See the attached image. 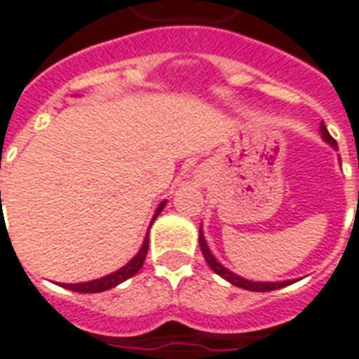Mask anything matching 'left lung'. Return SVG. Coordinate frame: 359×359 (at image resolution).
<instances>
[{"mask_svg":"<svg viewBox=\"0 0 359 359\" xmlns=\"http://www.w3.org/2000/svg\"><path fill=\"white\" fill-rule=\"evenodd\" d=\"M321 136H323V140L327 142V144H331L332 148L337 149V142H334V138L329 134V130L325 128L323 123H321ZM198 241H200V248H202V254L203 257H205L208 265H210L211 269L215 271L217 275H221L225 280H229L231 285L238 286V288H244V290H252V292H269V290H277V288H285V286L292 285V280H283V283H254V280H248V278L238 277V275H234L233 271H229L226 267H223V265L215 259V256L210 252V246L205 244L202 229H200V238H198Z\"/></svg>","mask_w":359,"mask_h":359,"instance_id":"8db88e82","label":"left lung"}]
</instances>
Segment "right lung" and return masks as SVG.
I'll list each match as a JSON object with an SVG mask.
<instances>
[{
  "label": "right lung",
  "instance_id": "add662e5",
  "mask_svg": "<svg viewBox=\"0 0 359 359\" xmlns=\"http://www.w3.org/2000/svg\"><path fill=\"white\" fill-rule=\"evenodd\" d=\"M1 194V192H0ZM165 203L167 202H161L159 203V208L156 210V215H154V219L151 221H156V217L161 213V210L165 208ZM148 234H146V238H144V244H142V248L138 250V254L128 262V264L125 265V267H121L118 271H115V273H111V275H107V277H102V278H95V280H88V283H79V285H61L65 286V288H69V290H74V292H82V294H92V292H103V290H109V288H113V286L121 285L123 280H126V278L134 277L138 271H140V267L144 265V259H146V254H148Z\"/></svg>",
  "mask_w": 359,
  "mask_h": 359
}]
</instances>
